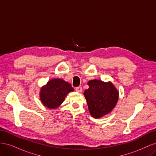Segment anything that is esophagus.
<instances>
[{"instance_id": "1", "label": "esophagus", "mask_w": 156, "mask_h": 156, "mask_svg": "<svg viewBox=\"0 0 156 156\" xmlns=\"http://www.w3.org/2000/svg\"><path fill=\"white\" fill-rule=\"evenodd\" d=\"M75 90L78 92H82V87H78L75 88Z\"/></svg>"}]
</instances>
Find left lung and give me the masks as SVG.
Instances as JSON below:
<instances>
[{
	"instance_id": "left-lung-1",
	"label": "left lung",
	"mask_w": 156,
	"mask_h": 156,
	"mask_svg": "<svg viewBox=\"0 0 156 156\" xmlns=\"http://www.w3.org/2000/svg\"><path fill=\"white\" fill-rule=\"evenodd\" d=\"M89 88L84 92L90 113L94 118H100L110 112L119 100V92L111 83L91 80Z\"/></svg>"
}]
</instances>
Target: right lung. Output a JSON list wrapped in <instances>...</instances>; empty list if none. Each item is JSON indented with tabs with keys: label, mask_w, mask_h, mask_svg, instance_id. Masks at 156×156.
<instances>
[{
	"label": "right lung",
	"mask_w": 156,
	"mask_h": 156,
	"mask_svg": "<svg viewBox=\"0 0 156 156\" xmlns=\"http://www.w3.org/2000/svg\"><path fill=\"white\" fill-rule=\"evenodd\" d=\"M73 91L71 84L62 79H54L41 89V103L49 108H56L62 104L67 94Z\"/></svg>",
	"instance_id": "obj_1"
}]
</instances>
